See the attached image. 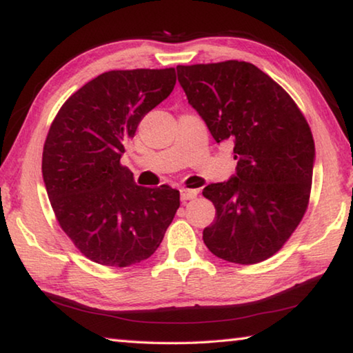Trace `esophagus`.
Wrapping results in <instances>:
<instances>
[{
  "instance_id": "obj_1",
  "label": "esophagus",
  "mask_w": 353,
  "mask_h": 353,
  "mask_svg": "<svg viewBox=\"0 0 353 353\" xmlns=\"http://www.w3.org/2000/svg\"><path fill=\"white\" fill-rule=\"evenodd\" d=\"M199 190H191V188H182L181 190V199L182 201H190V199H194L196 196H198Z\"/></svg>"
}]
</instances>
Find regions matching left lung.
Returning <instances> with one entry per match:
<instances>
[{
	"mask_svg": "<svg viewBox=\"0 0 353 353\" xmlns=\"http://www.w3.org/2000/svg\"><path fill=\"white\" fill-rule=\"evenodd\" d=\"M177 77L216 143L235 145L236 174L202 191L216 208L202 240L225 261H265L283 248L308 208L312 129L290 94L249 62L177 65Z\"/></svg>",
	"mask_w": 353,
	"mask_h": 353,
	"instance_id": "8db88e82",
	"label": "left lung"
}]
</instances>
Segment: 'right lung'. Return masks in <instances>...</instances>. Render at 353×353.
I'll list each match as a JSON object with an SVG mask.
<instances>
[{"instance_id":"1","label":"right lung","mask_w":353,"mask_h":353,"mask_svg":"<svg viewBox=\"0 0 353 353\" xmlns=\"http://www.w3.org/2000/svg\"><path fill=\"white\" fill-rule=\"evenodd\" d=\"M176 70H112L65 101L41 157L62 230L88 260L128 268L151 256L181 205L168 185L139 187L121 165L141 118L170 97Z\"/></svg>"}]
</instances>
